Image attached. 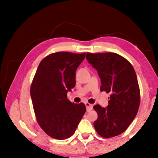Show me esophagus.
I'll return each mask as SVG.
<instances>
[{"instance_id": "1", "label": "esophagus", "mask_w": 158, "mask_h": 158, "mask_svg": "<svg viewBox=\"0 0 158 158\" xmlns=\"http://www.w3.org/2000/svg\"><path fill=\"white\" fill-rule=\"evenodd\" d=\"M85 106H86V111H90L93 109V105H91V104H90L89 102H85Z\"/></svg>"}]
</instances>
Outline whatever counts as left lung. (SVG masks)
Masks as SVG:
<instances>
[{"instance_id":"left-lung-1","label":"left lung","mask_w":158,"mask_h":158,"mask_svg":"<svg viewBox=\"0 0 158 158\" xmlns=\"http://www.w3.org/2000/svg\"><path fill=\"white\" fill-rule=\"evenodd\" d=\"M86 59L97 69L101 91L111 94L107 107L93 106L98 116L93 123L95 129L104 138L116 137L137 116L140 104L137 74L129 61L116 53H87Z\"/></svg>"}]
</instances>
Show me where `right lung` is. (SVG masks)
Returning a JSON list of instances; mask_svg holds the SVG:
<instances>
[{"instance_id":"add662e5","label":"right lung","mask_w":158,"mask_h":158,"mask_svg":"<svg viewBox=\"0 0 158 158\" xmlns=\"http://www.w3.org/2000/svg\"><path fill=\"white\" fill-rule=\"evenodd\" d=\"M85 57V53H53L37 69L31 96L37 121L51 137H70L86 110L84 103L74 104L67 98V93L75 86L76 70Z\"/></svg>"}]
</instances>
